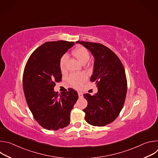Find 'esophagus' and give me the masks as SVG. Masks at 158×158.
<instances>
[{"label":"esophagus","mask_w":158,"mask_h":158,"mask_svg":"<svg viewBox=\"0 0 158 158\" xmlns=\"http://www.w3.org/2000/svg\"><path fill=\"white\" fill-rule=\"evenodd\" d=\"M78 96H79V98H82V97H83V94H82V93H81V92H79V91H78Z\"/></svg>","instance_id":"34e87169"}]
</instances>
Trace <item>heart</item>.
<instances>
[{
    "mask_svg": "<svg viewBox=\"0 0 158 158\" xmlns=\"http://www.w3.org/2000/svg\"><path fill=\"white\" fill-rule=\"evenodd\" d=\"M73 54L82 64L86 63L90 58V54L88 50L82 46L76 48L73 51ZM67 59H68V57L65 54L63 55L60 57L59 61V67L61 71H64L65 69V64ZM87 78V76L84 73H72L69 76L68 78H67V81L72 86L77 88L81 86V85L86 81Z\"/></svg>",
    "mask_w": 158,
    "mask_h": 158,
    "instance_id": "heart-1",
    "label": "heart"
}]
</instances>
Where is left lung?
<instances>
[{"label": "left lung", "instance_id": "obj_1", "mask_svg": "<svg viewBox=\"0 0 158 158\" xmlns=\"http://www.w3.org/2000/svg\"><path fill=\"white\" fill-rule=\"evenodd\" d=\"M91 52L94 57L91 77L98 92L93 96L83 94L87 101L83 110L85 120L94 126H104L113 122L122 110L127 93V79L124 66L117 55L104 45L77 41Z\"/></svg>", "mask_w": 158, "mask_h": 158}]
</instances>
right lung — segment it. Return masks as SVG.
<instances>
[{
  "mask_svg": "<svg viewBox=\"0 0 158 158\" xmlns=\"http://www.w3.org/2000/svg\"><path fill=\"white\" fill-rule=\"evenodd\" d=\"M74 45L73 42H48L36 49L26 64L22 84L27 105L35 121L44 129L58 130L68 126L70 113L78 99L77 92H54L62 80L60 57Z\"/></svg>",
  "mask_w": 158,
  "mask_h": 158,
  "instance_id": "obj_1",
  "label": "right lung"
}]
</instances>
